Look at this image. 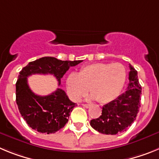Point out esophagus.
<instances>
[{
	"label": "esophagus",
	"mask_w": 159,
	"mask_h": 159,
	"mask_svg": "<svg viewBox=\"0 0 159 159\" xmlns=\"http://www.w3.org/2000/svg\"><path fill=\"white\" fill-rule=\"evenodd\" d=\"M82 106L84 107H86V108L90 107V105H89V104H86V103H83Z\"/></svg>",
	"instance_id": "34e87169"
}]
</instances>
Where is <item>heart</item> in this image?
Listing matches in <instances>:
<instances>
[{
    "label": "heart",
    "mask_w": 159,
    "mask_h": 159,
    "mask_svg": "<svg viewBox=\"0 0 159 159\" xmlns=\"http://www.w3.org/2000/svg\"><path fill=\"white\" fill-rule=\"evenodd\" d=\"M126 77L127 70L121 63L92 64L67 77V92L73 100L79 101L90 90L92 99L100 103H108L120 94Z\"/></svg>",
    "instance_id": "1"
}]
</instances>
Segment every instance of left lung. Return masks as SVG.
<instances>
[{"instance_id":"left-lung-1","label":"left lung","mask_w":159,"mask_h":159,"mask_svg":"<svg viewBox=\"0 0 159 159\" xmlns=\"http://www.w3.org/2000/svg\"><path fill=\"white\" fill-rule=\"evenodd\" d=\"M129 84L126 92L102 107V115L91 120L90 124L99 133L116 134L127 130L135 120L141 106L142 87L138 72L130 64Z\"/></svg>"}]
</instances>
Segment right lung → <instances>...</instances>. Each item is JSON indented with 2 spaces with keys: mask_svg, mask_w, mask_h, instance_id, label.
I'll use <instances>...</instances> for the list:
<instances>
[{
  "mask_svg": "<svg viewBox=\"0 0 159 159\" xmlns=\"http://www.w3.org/2000/svg\"><path fill=\"white\" fill-rule=\"evenodd\" d=\"M82 61H64L45 57L29 62L20 71L16 83V104L20 113L31 128L40 133H56L65 126L76 103L71 102L61 88H57L48 95H36L29 88L28 77L34 74H51L60 85L61 79L70 67Z\"/></svg>",
  "mask_w": 159,
  "mask_h": 159,
  "instance_id": "1",
  "label": "right lung"
}]
</instances>
